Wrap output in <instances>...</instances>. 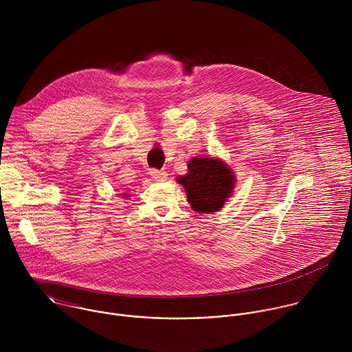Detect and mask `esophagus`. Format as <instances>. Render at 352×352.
<instances>
[{
    "label": "esophagus",
    "mask_w": 352,
    "mask_h": 352,
    "mask_svg": "<svg viewBox=\"0 0 352 352\" xmlns=\"http://www.w3.org/2000/svg\"><path fill=\"white\" fill-rule=\"evenodd\" d=\"M151 176L157 182H164L168 179V173L165 170H157V169H151Z\"/></svg>",
    "instance_id": "esophagus-1"
}]
</instances>
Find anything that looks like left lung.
<instances>
[{"instance_id":"8db88e82","label":"left lung","mask_w":352,"mask_h":352,"mask_svg":"<svg viewBox=\"0 0 352 352\" xmlns=\"http://www.w3.org/2000/svg\"><path fill=\"white\" fill-rule=\"evenodd\" d=\"M188 172L177 177L186 190L191 207L199 214L219 211L236 186L233 169L221 158L210 155L192 157L187 164Z\"/></svg>"}]
</instances>
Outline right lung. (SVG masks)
Listing matches in <instances>:
<instances>
[{
	"label": "right lung",
	"instance_id": "add662e5",
	"mask_svg": "<svg viewBox=\"0 0 352 352\" xmlns=\"http://www.w3.org/2000/svg\"><path fill=\"white\" fill-rule=\"evenodd\" d=\"M123 195H124V198H126V197H130V194H123Z\"/></svg>",
	"mask_w": 352,
	"mask_h": 352
}]
</instances>
